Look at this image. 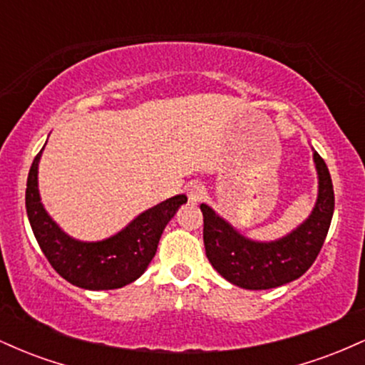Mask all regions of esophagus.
I'll return each mask as SVG.
<instances>
[{"instance_id": "esophagus-1", "label": "esophagus", "mask_w": 365, "mask_h": 365, "mask_svg": "<svg viewBox=\"0 0 365 365\" xmlns=\"http://www.w3.org/2000/svg\"><path fill=\"white\" fill-rule=\"evenodd\" d=\"M187 195H188V200H190V202H194V204L200 202V200L206 197V188H204V185L200 182H194L187 187Z\"/></svg>"}]
</instances>
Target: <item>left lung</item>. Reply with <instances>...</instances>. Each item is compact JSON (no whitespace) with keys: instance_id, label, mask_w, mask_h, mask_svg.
Wrapping results in <instances>:
<instances>
[{"instance_id":"obj_1","label":"left lung","mask_w":365,"mask_h":365,"mask_svg":"<svg viewBox=\"0 0 365 365\" xmlns=\"http://www.w3.org/2000/svg\"><path fill=\"white\" fill-rule=\"evenodd\" d=\"M317 173V197L311 215L276 240H254L242 235L207 204L204 216V247L211 266L226 282L245 290H269L300 278L319 254L334 211V192L324 159L312 148Z\"/></svg>"}]
</instances>
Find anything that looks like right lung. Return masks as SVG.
Instances as JSON below:
<instances>
[{
	"label": "right lung",
	"instance_id": "add662e5",
	"mask_svg": "<svg viewBox=\"0 0 365 365\" xmlns=\"http://www.w3.org/2000/svg\"><path fill=\"white\" fill-rule=\"evenodd\" d=\"M43 150L29 171L25 207L37 244L49 264L61 278L83 290H113L140 278L156 255L166 225L187 202V195L170 197L145 209L115 235L96 242L78 240L70 237L41 202L37 175Z\"/></svg>",
	"mask_w": 365,
	"mask_h": 365
}]
</instances>
